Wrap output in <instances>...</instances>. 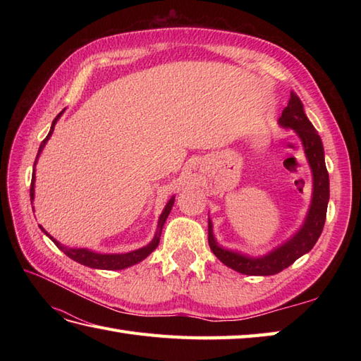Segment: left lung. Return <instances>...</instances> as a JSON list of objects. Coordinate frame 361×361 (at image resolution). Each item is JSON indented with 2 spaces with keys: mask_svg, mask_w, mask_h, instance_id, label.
<instances>
[{
  "mask_svg": "<svg viewBox=\"0 0 361 361\" xmlns=\"http://www.w3.org/2000/svg\"><path fill=\"white\" fill-rule=\"evenodd\" d=\"M279 126L283 128L295 130L299 140L302 142L305 158L312 171V200L307 216L304 219L302 226L290 237L288 240L281 243L279 247L268 251L264 256H247L242 252L231 251L219 247V243L212 233V221H208V242L214 255L226 267L248 276H271L286 270L296 259L309 252L318 237L323 233L327 203H329V173L324 161L323 141L312 126L307 114L304 111V105L293 91L290 93L288 105L283 109Z\"/></svg>",
  "mask_w": 361,
  "mask_h": 361,
  "instance_id": "1",
  "label": "left lung"
}]
</instances>
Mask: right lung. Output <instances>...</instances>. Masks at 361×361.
Here are the masks:
<instances>
[{
    "label": "right lung",
    "mask_w": 361,
    "mask_h": 361,
    "mask_svg": "<svg viewBox=\"0 0 361 361\" xmlns=\"http://www.w3.org/2000/svg\"><path fill=\"white\" fill-rule=\"evenodd\" d=\"M63 111H60L57 116H56V119L52 121V126H51V130H49L48 136L44 137V140L40 144V147H38V153H37V158H35V163H34L32 181H30V204H32L34 197H35V164H37L38 158H40V153L43 152L46 142L49 141V137H51V135L54 132V127H56L57 121L60 119V116H62ZM173 202H175V197H172L171 200L167 202L163 212H161V216L158 219V226H157L155 237H153V239L147 245H145V247L133 250V251H128V252H122V255H102V252H94V251H91V250H87V248H70V247H65V245H62L59 240L54 239V237L48 231H44L43 226H40V229L46 235L49 237V239L54 243L57 245V248L60 251H63L68 257H71L73 260H75V262H79V264L85 265V267H90V268H97V270H124V268H128V267H132L135 264H140L141 260H144L145 257L150 255L153 250L158 247L161 231H163V226L166 224V219L169 217V214H171V211H172Z\"/></svg>",
    "instance_id": "right-lung-1"
}]
</instances>
